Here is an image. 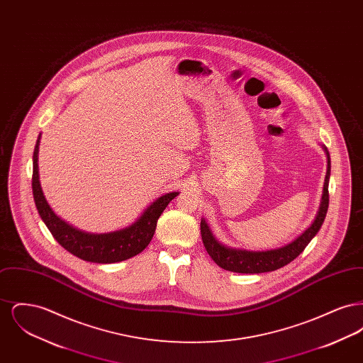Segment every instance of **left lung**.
Here are the masks:
<instances>
[{
	"mask_svg": "<svg viewBox=\"0 0 363 363\" xmlns=\"http://www.w3.org/2000/svg\"><path fill=\"white\" fill-rule=\"evenodd\" d=\"M324 150L327 151V148ZM327 155H328V170L325 175L320 209L317 212L314 222L311 223L309 228H306L303 234H301L291 243L279 249L267 250V252H247V250H240V249H230L225 245H222L220 242H218V240L213 237L212 231L209 230L207 222L203 219L200 223L201 238L211 259L225 271H231L237 274L271 272L290 264L293 259H296L305 250V247L313 240V237L318 233L327 216L329 204V175H330V159H329L328 151H327Z\"/></svg>",
	"mask_w": 363,
	"mask_h": 363,
	"instance_id": "left-lung-1",
	"label": "left lung"
}]
</instances>
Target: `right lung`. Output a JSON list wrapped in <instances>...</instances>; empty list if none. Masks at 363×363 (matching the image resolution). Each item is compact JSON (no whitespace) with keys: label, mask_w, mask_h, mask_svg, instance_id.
I'll use <instances>...</instances> for the list:
<instances>
[{"label":"right lung","mask_w":363,"mask_h":363,"mask_svg":"<svg viewBox=\"0 0 363 363\" xmlns=\"http://www.w3.org/2000/svg\"><path fill=\"white\" fill-rule=\"evenodd\" d=\"M39 138L35 144L34 167H33V194L35 206L50 230L52 237L64 249H67L73 256L84 261L111 264L123 259H130L141 253L152 240L155 233L156 222L162 212L169 206L178 191L167 193L155 200L145 212L140 216L138 222L133 225L114 233L107 234H88L68 225L60 219L52 208L48 204L43 191L39 184L38 174V151H39Z\"/></svg>","instance_id":"1"}]
</instances>
